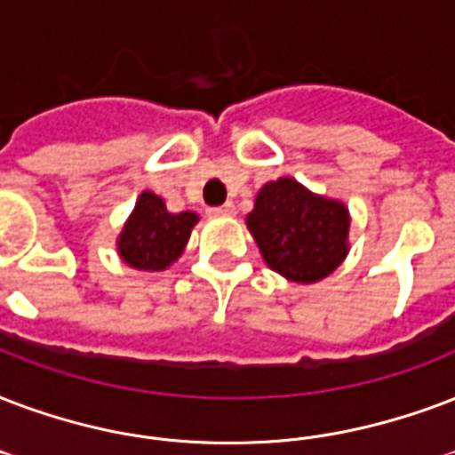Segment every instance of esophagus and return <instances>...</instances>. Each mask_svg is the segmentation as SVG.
Returning <instances> with one entry per match:
<instances>
[{
	"label": "esophagus",
	"instance_id": "obj_1",
	"mask_svg": "<svg viewBox=\"0 0 455 455\" xmlns=\"http://www.w3.org/2000/svg\"><path fill=\"white\" fill-rule=\"evenodd\" d=\"M210 214H214V217H231V214H235V207L231 203H227L221 204V207H212Z\"/></svg>",
	"mask_w": 455,
	"mask_h": 455
}]
</instances>
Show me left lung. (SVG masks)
Here are the masks:
<instances>
[{
  "label": "left lung",
  "instance_id": "left-lung-1",
  "mask_svg": "<svg viewBox=\"0 0 455 455\" xmlns=\"http://www.w3.org/2000/svg\"><path fill=\"white\" fill-rule=\"evenodd\" d=\"M245 224L267 267L289 282H320L351 251L348 207L339 200L315 196L289 176L259 188Z\"/></svg>",
  "mask_w": 455,
  "mask_h": 455
}]
</instances>
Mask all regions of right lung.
<instances>
[{"mask_svg":"<svg viewBox=\"0 0 455 455\" xmlns=\"http://www.w3.org/2000/svg\"><path fill=\"white\" fill-rule=\"evenodd\" d=\"M196 224V212L172 214L162 197L143 190L116 238L119 258L140 272H164L181 258Z\"/></svg>","mask_w":455,"mask_h":455,"instance_id":"right-lung-1","label":"right lung"}]
</instances>
